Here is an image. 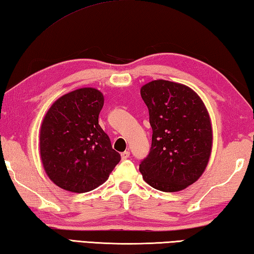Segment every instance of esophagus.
Segmentation results:
<instances>
[{
	"label": "esophagus",
	"mask_w": 254,
	"mask_h": 254,
	"mask_svg": "<svg viewBox=\"0 0 254 254\" xmlns=\"http://www.w3.org/2000/svg\"><path fill=\"white\" fill-rule=\"evenodd\" d=\"M128 156H130V152H128V151H124V152H122V153H121V159L122 160L128 159Z\"/></svg>",
	"instance_id": "34e87169"
}]
</instances>
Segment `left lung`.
I'll list each match as a JSON object with an SVG mask.
<instances>
[{"instance_id": "obj_1", "label": "left lung", "mask_w": 254, "mask_h": 254, "mask_svg": "<svg viewBox=\"0 0 254 254\" xmlns=\"http://www.w3.org/2000/svg\"><path fill=\"white\" fill-rule=\"evenodd\" d=\"M152 127L150 153L140 172L152 188L177 192L199 179L212 150L211 120L204 103L187 85L155 80L141 87Z\"/></svg>"}]
</instances>
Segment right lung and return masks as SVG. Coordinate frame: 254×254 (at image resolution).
<instances>
[{
    "label": "right lung",
    "instance_id": "add662e5",
    "mask_svg": "<svg viewBox=\"0 0 254 254\" xmlns=\"http://www.w3.org/2000/svg\"><path fill=\"white\" fill-rule=\"evenodd\" d=\"M104 98L83 87L64 94L49 109L40 131V154L51 181L84 193L107 181L121 155L99 124Z\"/></svg>",
    "mask_w": 254,
    "mask_h": 254
}]
</instances>
